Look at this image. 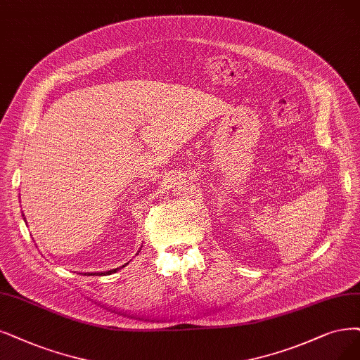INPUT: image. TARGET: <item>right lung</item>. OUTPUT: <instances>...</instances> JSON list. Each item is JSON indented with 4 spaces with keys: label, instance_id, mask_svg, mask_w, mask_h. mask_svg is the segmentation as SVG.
Wrapping results in <instances>:
<instances>
[{
    "label": "right lung",
    "instance_id": "obj_1",
    "mask_svg": "<svg viewBox=\"0 0 360 360\" xmlns=\"http://www.w3.org/2000/svg\"><path fill=\"white\" fill-rule=\"evenodd\" d=\"M22 217H23V221L26 222V218H25V215H23V214H22ZM138 252H139V250H138ZM126 264H129V262H126ZM126 264L123 265V267H126ZM117 270H118V269H112V270H108V271H103V273H95V274H99V276H101V274H112V273H115ZM84 274H87V273H84ZM90 274H93V273H89V276H90Z\"/></svg>",
    "mask_w": 360,
    "mask_h": 360
}]
</instances>
